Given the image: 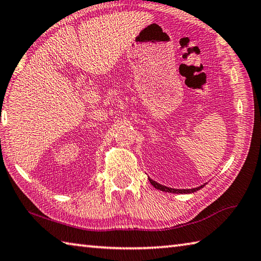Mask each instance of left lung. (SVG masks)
<instances>
[{
  "label": "left lung",
  "mask_w": 261,
  "mask_h": 261,
  "mask_svg": "<svg viewBox=\"0 0 261 261\" xmlns=\"http://www.w3.org/2000/svg\"><path fill=\"white\" fill-rule=\"evenodd\" d=\"M149 180H150V183H151L152 185H153L156 190H160V191H164V192H168V193H177V194H189V193H193V192L199 191L200 189H202L203 186L205 185V184H203V185L198 186V188H194V189H171V188H168V186H165V185H161V184H159V183H156L155 180L151 179L150 177H149Z\"/></svg>",
  "instance_id": "1"
}]
</instances>
